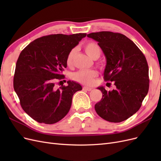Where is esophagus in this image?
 Listing matches in <instances>:
<instances>
[{
  "mask_svg": "<svg viewBox=\"0 0 161 161\" xmlns=\"http://www.w3.org/2000/svg\"><path fill=\"white\" fill-rule=\"evenodd\" d=\"M82 89H83L84 91H90L92 90V88L91 87H89V86H83L82 87Z\"/></svg>",
  "mask_w": 161,
  "mask_h": 161,
  "instance_id": "esophagus-1",
  "label": "esophagus"
}]
</instances>
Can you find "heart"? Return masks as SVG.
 <instances>
[{
    "label": "heart",
    "instance_id": "1",
    "mask_svg": "<svg viewBox=\"0 0 161 161\" xmlns=\"http://www.w3.org/2000/svg\"><path fill=\"white\" fill-rule=\"evenodd\" d=\"M84 49L86 54L92 59H97L101 53V49L100 46L95 42H89L84 45ZM76 53V49L73 48L68 53L66 58V64L68 66H72L73 59ZM98 76V72L95 70H79L72 74L73 80L85 85H91L93 82L94 79Z\"/></svg>",
    "mask_w": 161,
    "mask_h": 161
}]
</instances>
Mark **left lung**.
Listing matches in <instances>:
<instances>
[{"instance_id": "left-lung-1", "label": "left lung", "mask_w": 161, "mask_h": 161, "mask_svg": "<svg viewBox=\"0 0 161 161\" xmlns=\"http://www.w3.org/2000/svg\"><path fill=\"white\" fill-rule=\"evenodd\" d=\"M98 42L106 58L104 79L114 82L115 89L98 87L103 97L95 105L101 118L118 123L140 108L149 89L148 66L144 53L135 43L119 33L100 31L87 34Z\"/></svg>"}]
</instances>
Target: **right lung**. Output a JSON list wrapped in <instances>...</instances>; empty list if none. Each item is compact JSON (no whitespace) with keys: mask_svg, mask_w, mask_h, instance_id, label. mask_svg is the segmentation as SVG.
Segmentation results:
<instances>
[{"mask_svg":"<svg viewBox=\"0 0 161 161\" xmlns=\"http://www.w3.org/2000/svg\"><path fill=\"white\" fill-rule=\"evenodd\" d=\"M86 33L52 34L37 38L21 51L13 79L14 91L22 109L39 123L53 124L69 113L73 95L82 89L74 81L56 88L64 79L68 53ZM62 81H60V82Z\"/></svg>","mask_w":161,"mask_h":161,"instance_id":"1","label":"right lung"}]
</instances>
